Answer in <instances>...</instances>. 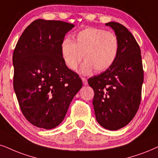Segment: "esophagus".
Returning <instances> with one entry per match:
<instances>
[{"instance_id":"34e87169","label":"esophagus","mask_w":158,"mask_h":158,"mask_svg":"<svg viewBox=\"0 0 158 158\" xmlns=\"http://www.w3.org/2000/svg\"><path fill=\"white\" fill-rule=\"evenodd\" d=\"M81 80H82L84 85H87V84H88V82H87V79H86V78L82 77V78H81Z\"/></svg>"}]
</instances>
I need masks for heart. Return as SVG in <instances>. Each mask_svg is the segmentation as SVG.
Masks as SVG:
<instances>
[{
  "label": "heart",
  "mask_w": 158,
  "mask_h": 158,
  "mask_svg": "<svg viewBox=\"0 0 158 158\" xmlns=\"http://www.w3.org/2000/svg\"><path fill=\"white\" fill-rule=\"evenodd\" d=\"M73 39L65 38L60 47L62 59L72 71L77 69L82 55L85 60L80 71L84 74H89L94 69L96 72L106 71L118 56L119 40L111 32L89 27L75 33Z\"/></svg>",
  "instance_id": "obj_1"
}]
</instances>
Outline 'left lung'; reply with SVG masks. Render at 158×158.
Instances as JSON below:
<instances>
[{"instance_id": "obj_1", "label": "left lung", "mask_w": 158, "mask_h": 158, "mask_svg": "<svg viewBox=\"0 0 158 158\" xmlns=\"http://www.w3.org/2000/svg\"><path fill=\"white\" fill-rule=\"evenodd\" d=\"M106 25L118 38V56L109 69L89 78L88 84L94 90L93 104L98 123L116 131L127 125L139 109L143 71L140 47L132 33L118 23Z\"/></svg>"}]
</instances>
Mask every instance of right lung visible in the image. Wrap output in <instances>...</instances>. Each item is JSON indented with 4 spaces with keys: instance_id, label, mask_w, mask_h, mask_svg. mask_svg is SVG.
Here are the masks:
<instances>
[{
    "instance_id": "add662e5",
    "label": "right lung",
    "mask_w": 158,
    "mask_h": 158,
    "mask_svg": "<svg viewBox=\"0 0 158 158\" xmlns=\"http://www.w3.org/2000/svg\"><path fill=\"white\" fill-rule=\"evenodd\" d=\"M73 27L63 21L36 19L26 27L14 50V89L23 115L38 127L59 125L82 87L60 49Z\"/></svg>"
}]
</instances>
